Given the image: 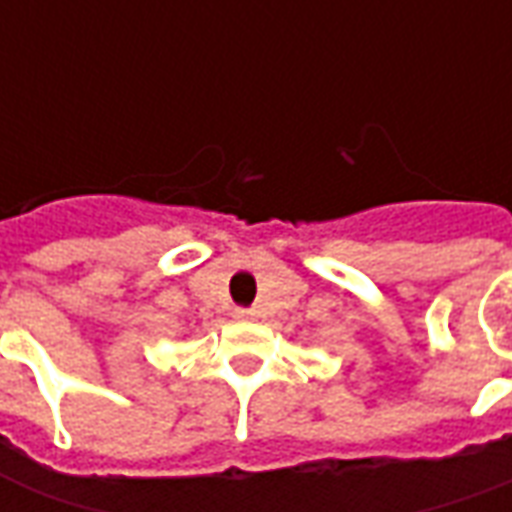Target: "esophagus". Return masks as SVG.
<instances>
[{
  "label": "esophagus",
  "mask_w": 512,
  "mask_h": 512,
  "mask_svg": "<svg viewBox=\"0 0 512 512\" xmlns=\"http://www.w3.org/2000/svg\"><path fill=\"white\" fill-rule=\"evenodd\" d=\"M233 315H235V318H238V321H252L257 312L252 310V307H238V310H235Z\"/></svg>",
  "instance_id": "34e87169"
}]
</instances>
